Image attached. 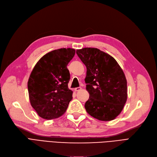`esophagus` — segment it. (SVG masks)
<instances>
[{
  "label": "esophagus",
  "mask_w": 157,
  "mask_h": 157,
  "mask_svg": "<svg viewBox=\"0 0 157 157\" xmlns=\"http://www.w3.org/2000/svg\"><path fill=\"white\" fill-rule=\"evenodd\" d=\"M81 89H82V87H76V88L74 89L75 91H79V90H81Z\"/></svg>",
  "instance_id": "esophagus-1"
}]
</instances>
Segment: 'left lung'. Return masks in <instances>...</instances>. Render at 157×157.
Masks as SVG:
<instances>
[{
    "instance_id": "1",
    "label": "left lung",
    "mask_w": 157,
    "mask_h": 157,
    "mask_svg": "<svg viewBox=\"0 0 157 157\" xmlns=\"http://www.w3.org/2000/svg\"><path fill=\"white\" fill-rule=\"evenodd\" d=\"M87 68L85 82L89 98L85 104L87 112L95 119L108 121L123 110L127 99V82L115 59L97 48L77 49Z\"/></svg>"
}]
</instances>
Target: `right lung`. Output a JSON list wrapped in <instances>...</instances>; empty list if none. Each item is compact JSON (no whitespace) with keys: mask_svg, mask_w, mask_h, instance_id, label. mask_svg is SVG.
Returning <instances> with one entry per match:
<instances>
[{"mask_svg":"<svg viewBox=\"0 0 157 157\" xmlns=\"http://www.w3.org/2000/svg\"><path fill=\"white\" fill-rule=\"evenodd\" d=\"M75 53L72 48L53 50L34 67L27 86L31 104L40 117L56 119L67 111L73 93L68 87L70 75L67 65Z\"/></svg>","mask_w":157,"mask_h":157,"instance_id":"1","label":"right lung"}]
</instances>
